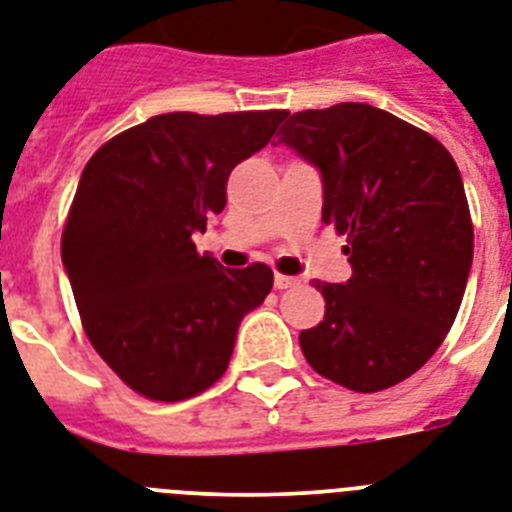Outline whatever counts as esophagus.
<instances>
[{
    "instance_id": "34e87169",
    "label": "esophagus",
    "mask_w": 512,
    "mask_h": 512,
    "mask_svg": "<svg viewBox=\"0 0 512 512\" xmlns=\"http://www.w3.org/2000/svg\"><path fill=\"white\" fill-rule=\"evenodd\" d=\"M296 283H299V278L294 276H283V273H276V276H273V286H276L278 291L291 289V286H296Z\"/></svg>"
}]
</instances>
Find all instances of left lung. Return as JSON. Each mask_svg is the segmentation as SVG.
Here are the masks:
<instances>
[{
	"label": "left lung",
	"mask_w": 512,
	"mask_h": 512,
	"mask_svg": "<svg viewBox=\"0 0 512 512\" xmlns=\"http://www.w3.org/2000/svg\"><path fill=\"white\" fill-rule=\"evenodd\" d=\"M278 143L322 179V221L351 278L315 281L325 317L299 333L309 367L356 393L393 388L448 336L474 260L461 171L427 132L367 103L291 114Z\"/></svg>",
	"instance_id": "1"
}]
</instances>
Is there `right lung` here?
<instances>
[{"label": "right lung", "instance_id": "right-lung-1", "mask_svg": "<svg viewBox=\"0 0 512 512\" xmlns=\"http://www.w3.org/2000/svg\"><path fill=\"white\" fill-rule=\"evenodd\" d=\"M286 111L158 114L96 150L62 234V263L93 349L132 390L184 401L226 372L244 315L273 270L223 268L192 236L226 182L270 143Z\"/></svg>", "mask_w": 512, "mask_h": 512}]
</instances>
